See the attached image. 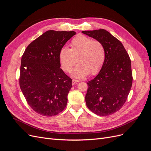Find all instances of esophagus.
<instances>
[{
  "instance_id": "obj_1",
  "label": "esophagus",
  "mask_w": 151,
  "mask_h": 151,
  "mask_svg": "<svg viewBox=\"0 0 151 151\" xmlns=\"http://www.w3.org/2000/svg\"><path fill=\"white\" fill-rule=\"evenodd\" d=\"M79 81H78V80L73 79V80H72V84H73V85H74V84H77V83H79Z\"/></svg>"
}]
</instances>
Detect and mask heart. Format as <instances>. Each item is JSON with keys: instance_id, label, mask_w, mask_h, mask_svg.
<instances>
[{"instance_id": "1", "label": "heart", "mask_w": 151, "mask_h": 151, "mask_svg": "<svg viewBox=\"0 0 151 151\" xmlns=\"http://www.w3.org/2000/svg\"><path fill=\"white\" fill-rule=\"evenodd\" d=\"M105 58L103 44L88 36L80 35L73 38L70 48H62L59 53V60L63 70L70 72L77 61L72 76L77 79L94 75L99 72Z\"/></svg>"}]
</instances>
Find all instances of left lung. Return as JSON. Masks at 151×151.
Listing matches in <instances>:
<instances>
[{
    "mask_svg": "<svg viewBox=\"0 0 151 151\" xmlns=\"http://www.w3.org/2000/svg\"><path fill=\"white\" fill-rule=\"evenodd\" d=\"M101 42L105 50L102 67L94 78L87 83L86 103L99 116L116 112L125 103L132 84L131 60L122 43L106 30L83 31Z\"/></svg>",
    "mask_w": 151,
    "mask_h": 151,
    "instance_id": "1",
    "label": "left lung"
}]
</instances>
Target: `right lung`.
Returning <instances> with one entry per match:
<instances>
[{
    "instance_id": "1",
    "label": "right lung",
    "mask_w": 151,
    "mask_h": 151,
    "mask_svg": "<svg viewBox=\"0 0 151 151\" xmlns=\"http://www.w3.org/2000/svg\"><path fill=\"white\" fill-rule=\"evenodd\" d=\"M75 31L49 30L31 42L21 58L19 86L35 111L52 116L66 107L72 79L60 68L59 53Z\"/></svg>"
}]
</instances>
